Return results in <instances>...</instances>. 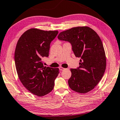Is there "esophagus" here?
<instances>
[{
    "mask_svg": "<svg viewBox=\"0 0 120 120\" xmlns=\"http://www.w3.org/2000/svg\"><path fill=\"white\" fill-rule=\"evenodd\" d=\"M59 69H60V71H63L65 69V68H62V67H60V68H59Z\"/></svg>",
    "mask_w": 120,
    "mask_h": 120,
    "instance_id": "obj_1",
    "label": "esophagus"
}]
</instances>
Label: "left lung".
Returning <instances> with one entry per match:
<instances>
[{"mask_svg":"<svg viewBox=\"0 0 120 120\" xmlns=\"http://www.w3.org/2000/svg\"><path fill=\"white\" fill-rule=\"evenodd\" d=\"M60 40L70 42L79 66L71 68L68 86L73 91L87 93L95 88L104 74L106 65L103 43L97 33L88 26L73 27L60 32Z\"/></svg>","mask_w":120,"mask_h":120,"instance_id":"1","label":"left lung"}]
</instances>
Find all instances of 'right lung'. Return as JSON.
Wrapping results in <instances>:
<instances>
[{
	"label": "right lung",
	"mask_w": 120,
	"mask_h": 120,
	"mask_svg": "<svg viewBox=\"0 0 120 120\" xmlns=\"http://www.w3.org/2000/svg\"><path fill=\"white\" fill-rule=\"evenodd\" d=\"M58 31H44L30 29L23 33L17 41L15 51V64L23 85L31 93L39 97L51 92L58 68L44 67L42 59L48 57L51 42Z\"/></svg>",
	"instance_id": "add662e5"
}]
</instances>
